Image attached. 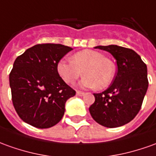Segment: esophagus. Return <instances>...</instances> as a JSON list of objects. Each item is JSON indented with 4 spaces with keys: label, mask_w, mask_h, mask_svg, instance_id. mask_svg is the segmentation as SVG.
Masks as SVG:
<instances>
[{
    "label": "esophagus",
    "mask_w": 156,
    "mask_h": 156,
    "mask_svg": "<svg viewBox=\"0 0 156 156\" xmlns=\"http://www.w3.org/2000/svg\"><path fill=\"white\" fill-rule=\"evenodd\" d=\"M84 94H85L84 92H80V91H77V92H76V95H77V96H79V97L83 96V95H84Z\"/></svg>",
    "instance_id": "34e87169"
}]
</instances>
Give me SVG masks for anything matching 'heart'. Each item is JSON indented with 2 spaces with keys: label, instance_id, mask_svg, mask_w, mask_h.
I'll return each mask as SVG.
<instances>
[{
  "label": "heart",
  "instance_id": "b5f03b06",
  "mask_svg": "<svg viewBox=\"0 0 156 156\" xmlns=\"http://www.w3.org/2000/svg\"><path fill=\"white\" fill-rule=\"evenodd\" d=\"M70 60H59L56 67L57 73L66 83L74 82L81 73L85 76L80 81V86L86 88L98 87V89H104L112 82L115 66L99 51L88 49L80 51L73 54Z\"/></svg>",
  "mask_w": 156,
  "mask_h": 156
}]
</instances>
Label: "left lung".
Masks as SVG:
<instances>
[{
	"label": "left lung",
	"instance_id": "8db88e82",
	"mask_svg": "<svg viewBox=\"0 0 156 156\" xmlns=\"http://www.w3.org/2000/svg\"><path fill=\"white\" fill-rule=\"evenodd\" d=\"M116 60V76L112 84L101 93H93L95 102L89 111L93 120L114 128L133 120L141 109L149 87L147 66L132 49L116 45L97 46Z\"/></svg>",
	"mask_w": 156,
	"mask_h": 156
}]
</instances>
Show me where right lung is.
Wrapping results in <instances>:
<instances>
[{
  "mask_svg": "<svg viewBox=\"0 0 156 156\" xmlns=\"http://www.w3.org/2000/svg\"><path fill=\"white\" fill-rule=\"evenodd\" d=\"M73 48L38 44L14 61L9 75L12 100L19 117L37 128H49L64 116L66 101L76 95L57 73V64Z\"/></svg>",
  "mask_w": 156,
  "mask_h": 156,
  "instance_id": "obj_1",
  "label": "right lung"
}]
</instances>
